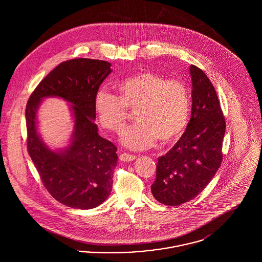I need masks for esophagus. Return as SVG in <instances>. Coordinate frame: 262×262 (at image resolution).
<instances>
[{"instance_id": "34e87169", "label": "esophagus", "mask_w": 262, "mask_h": 262, "mask_svg": "<svg viewBox=\"0 0 262 262\" xmlns=\"http://www.w3.org/2000/svg\"><path fill=\"white\" fill-rule=\"evenodd\" d=\"M137 157L135 155H132V154H128V153H122L120 155V160L123 161V162H129V161H134Z\"/></svg>"}]
</instances>
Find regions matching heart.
I'll list each match as a JSON object with an SVG mask.
<instances>
[{
  "instance_id": "heart-1",
  "label": "heart",
  "mask_w": 262,
  "mask_h": 262,
  "mask_svg": "<svg viewBox=\"0 0 262 262\" xmlns=\"http://www.w3.org/2000/svg\"><path fill=\"white\" fill-rule=\"evenodd\" d=\"M119 96L101 90L95 97V111L100 125L121 134L129 114L136 111V125L128 127L122 142L129 149L151 147L156 140L170 144L187 127L190 101L186 85L176 79L143 71L129 75L117 84Z\"/></svg>"
}]
</instances>
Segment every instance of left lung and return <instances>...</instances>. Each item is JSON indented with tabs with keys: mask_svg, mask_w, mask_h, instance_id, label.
I'll list each match as a JSON object with an SVG mask.
<instances>
[{
	"mask_svg": "<svg viewBox=\"0 0 262 262\" xmlns=\"http://www.w3.org/2000/svg\"><path fill=\"white\" fill-rule=\"evenodd\" d=\"M191 117L186 132L165 155L158 158L153 196L176 206L196 198L209 184L222 159L226 130L220 101L211 81L191 64Z\"/></svg>",
	"mask_w": 262,
	"mask_h": 262,
	"instance_id": "1",
	"label": "left lung"
}]
</instances>
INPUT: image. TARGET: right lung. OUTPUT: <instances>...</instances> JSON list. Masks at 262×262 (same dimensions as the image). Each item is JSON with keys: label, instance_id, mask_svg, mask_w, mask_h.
Returning <instances> with one entry per match:
<instances>
[{"label": "right lung", "instance_id": "add662e5", "mask_svg": "<svg viewBox=\"0 0 262 262\" xmlns=\"http://www.w3.org/2000/svg\"><path fill=\"white\" fill-rule=\"evenodd\" d=\"M110 67V62L86 58L61 62L41 80L26 104L28 154L44 187L68 207H97L112 191L117 147L100 137L93 122L95 97L101 83L112 73ZM45 97H60L73 104L75 128L71 144L64 150L48 149L37 134L36 115Z\"/></svg>", "mask_w": 262, "mask_h": 262}]
</instances>
